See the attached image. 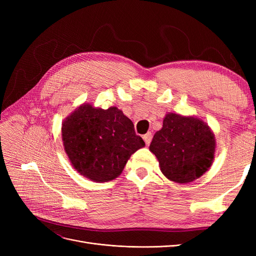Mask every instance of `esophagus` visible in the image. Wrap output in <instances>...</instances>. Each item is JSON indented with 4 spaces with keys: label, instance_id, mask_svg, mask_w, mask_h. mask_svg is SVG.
<instances>
[{
    "label": "esophagus",
    "instance_id": "esophagus-1",
    "mask_svg": "<svg viewBox=\"0 0 256 256\" xmlns=\"http://www.w3.org/2000/svg\"><path fill=\"white\" fill-rule=\"evenodd\" d=\"M143 140H144V142H145L146 145H150V141H152V134L148 132V134H144V136H143Z\"/></svg>",
    "mask_w": 256,
    "mask_h": 256
}]
</instances>
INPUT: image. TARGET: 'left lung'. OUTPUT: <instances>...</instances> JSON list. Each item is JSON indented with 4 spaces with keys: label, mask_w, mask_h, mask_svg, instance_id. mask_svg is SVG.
<instances>
[{
    "label": "left lung",
    "mask_w": 256,
    "mask_h": 256,
    "mask_svg": "<svg viewBox=\"0 0 256 256\" xmlns=\"http://www.w3.org/2000/svg\"><path fill=\"white\" fill-rule=\"evenodd\" d=\"M214 148V136L203 120L175 113L166 114L150 146L161 172L178 184L202 176L212 164Z\"/></svg>",
    "instance_id": "8db88e82"
}]
</instances>
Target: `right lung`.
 Segmentation results:
<instances>
[{
	"instance_id": "add662e5",
	"label": "right lung",
	"mask_w": 256,
	"mask_h": 256,
	"mask_svg": "<svg viewBox=\"0 0 256 256\" xmlns=\"http://www.w3.org/2000/svg\"><path fill=\"white\" fill-rule=\"evenodd\" d=\"M62 138L74 168L98 182L120 175L131 154L145 145L134 122L115 106H79L64 120Z\"/></svg>"
}]
</instances>
